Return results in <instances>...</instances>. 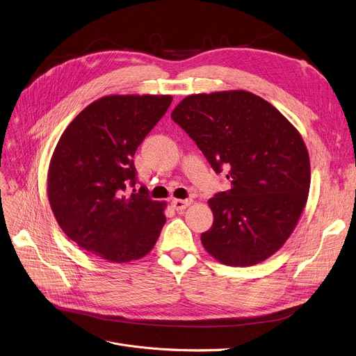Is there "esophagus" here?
I'll return each mask as SVG.
<instances>
[{
    "label": "esophagus",
    "instance_id": "obj_1",
    "mask_svg": "<svg viewBox=\"0 0 356 356\" xmlns=\"http://www.w3.org/2000/svg\"><path fill=\"white\" fill-rule=\"evenodd\" d=\"M192 200L191 199H186V200H181V199H175L172 200V206L177 210V211H181L184 210L187 206H191Z\"/></svg>",
    "mask_w": 356,
    "mask_h": 356
}]
</instances>
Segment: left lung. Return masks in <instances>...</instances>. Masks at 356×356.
<instances>
[{"label": "left lung", "instance_id": "obj_1", "mask_svg": "<svg viewBox=\"0 0 356 356\" xmlns=\"http://www.w3.org/2000/svg\"><path fill=\"white\" fill-rule=\"evenodd\" d=\"M172 118L230 181L209 200L213 225L200 236L204 249L229 266L264 262L286 242L309 193L300 134L270 103L239 90L188 96Z\"/></svg>", "mask_w": 356, "mask_h": 356}]
</instances>
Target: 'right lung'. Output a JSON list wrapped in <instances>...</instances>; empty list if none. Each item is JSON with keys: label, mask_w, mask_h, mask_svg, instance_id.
I'll use <instances>...</instances> for the list:
<instances>
[{"label": "right lung", "mask_w": 356, "mask_h": 356, "mask_svg": "<svg viewBox=\"0 0 356 356\" xmlns=\"http://www.w3.org/2000/svg\"><path fill=\"white\" fill-rule=\"evenodd\" d=\"M170 96H107L87 106L60 137L50 161L49 200L68 238L115 264L143 257L165 223L164 203L134 187V154L168 111Z\"/></svg>", "instance_id": "right-lung-1"}]
</instances>
